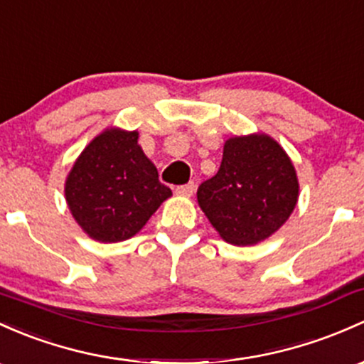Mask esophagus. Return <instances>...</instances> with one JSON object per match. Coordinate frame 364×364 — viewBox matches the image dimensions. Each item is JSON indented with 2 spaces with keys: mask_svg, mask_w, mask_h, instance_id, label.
Instances as JSON below:
<instances>
[{
  "mask_svg": "<svg viewBox=\"0 0 364 364\" xmlns=\"http://www.w3.org/2000/svg\"><path fill=\"white\" fill-rule=\"evenodd\" d=\"M194 189H196V187H194V183L191 182V183H186V186L177 187V189H175V193L182 198H191L194 194Z\"/></svg>",
  "mask_w": 364,
  "mask_h": 364,
  "instance_id": "obj_1",
  "label": "esophagus"
}]
</instances>
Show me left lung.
Here are the masks:
<instances>
[{
  "mask_svg": "<svg viewBox=\"0 0 364 364\" xmlns=\"http://www.w3.org/2000/svg\"><path fill=\"white\" fill-rule=\"evenodd\" d=\"M299 187L287 151L257 132L225 140L220 168L199 186L198 203L222 240L250 246L271 237L290 218Z\"/></svg>",
  "mask_w": 364,
  "mask_h": 364,
  "instance_id": "1",
  "label": "left lung"
}]
</instances>
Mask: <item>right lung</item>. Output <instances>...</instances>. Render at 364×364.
<instances>
[{
  "label": "right lung",
  "instance_id": "1",
  "mask_svg": "<svg viewBox=\"0 0 364 364\" xmlns=\"http://www.w3.org/2000/svg\"><path fill=\"white\" fill-rule=\"evenodd\" d=\"M64 194L85 234L100 243H119L147 224L171 191L139 146V132L109 127L77 156Z\"/></svg>",
  "mask_w": 364,
  "mask_h": 364
}]
</instances>
